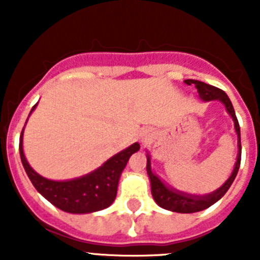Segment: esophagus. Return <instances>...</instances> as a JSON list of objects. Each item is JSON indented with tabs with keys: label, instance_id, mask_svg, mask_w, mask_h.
Listing matches in <instances>:
<instances>
[{
	"label": "esophagus",
	"instance_id": "obj_1",
	"mask_svg": "<svg viewBox=\"0 0 260 260\" xmlns=\"http://www.w3.org/2000/svg\"><path fill=\"white\" fill-rule=\"evenodd\" d=\"M151 137H152L151 130H143V132L139 134V142H141L142 144H147L148 143V141L151 139Z\"/></svg>",
	"mask_w": 260,
	"mask_h": 260
}]
</instances>
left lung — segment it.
I'll use <instances>...</instances> for the list:
<instances>
[{
    "label": "left lung",
    "mask_w": 260,
    "mask_h": 260,
    "mask_svg": "<svg viewBox=\"0 0 260 260\" xmlns=\"http://www.w3.org/2000/svg\"><path fill=\"white\" fill-rule=\"evenodd\" d=\"M186 84H194L195 88L198 89L199 98L203 100V102H211V100H217V102L222 103V105L225 107L226 112H228L229 116L232 117L234 122V130H236V134H237V160H236V164H234L233 171L232 174L229 176V178L220 186L219 189L215 190V191L210 192V194L204 195H194V194H187V192L180 191V190L173 189L171 186H168L164 181H161V178L152 172V168H151V156L150 153L147 152V174H148V178H150L151 182V192H152V197L155 199L156 203L160 206L161 208H165L168 211H172V212H180V213H192V212H199V211H203L206 208L211 207L212 204H215L216 202L221 199L225 195V192L228 191L229 187L233 183L234 178L237 176L238 169H240L241 164V133H240V125H238L237 117L234 113V108L232 105L231 100H229L228 95L221 91L220 88H216V87L210 86L207 83H203V82H199V80L194 79H186Z\"/></svg>",
    "instance_id": "8db88e82"
}]
</instances>
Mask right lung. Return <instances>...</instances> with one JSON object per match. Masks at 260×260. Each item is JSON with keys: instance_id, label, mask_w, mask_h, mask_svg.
<instances>
[{"instance_id": "right-lung-1", "label": "right lung", "mask_w": 260, "mask_h": 260, "mask_svg": "<svg viewBox=\"0 0 260 260\" xmlns=\"http://www.w3.org/2000/svg\"><path fill=\"white\" fill-rule=\"evenodd\" d=\"M36 107L38 104L32 107L29 116ZM23 132L24 127L19 139V153L29 181L48 202L69 213H91L109 207L116 199L119 177L128 158L141 148L139 143H133L121 152L108 158L102 167L91 173L73 180L54 181L36 173L28 164L23 152Z\"/></svg>"}]
</instances>
